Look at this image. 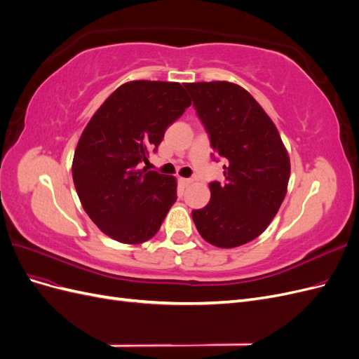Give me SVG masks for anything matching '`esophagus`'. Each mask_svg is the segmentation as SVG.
Wrapping results in <instances>:
<instances>
[{
    "label": "esophagus",
    "mask_w": 359,
    "mask_h": 359,
    "mask_svg": "<svg viewBox=\"0 0 359 359\" xmlns=\"http://www.w3.org/2000/svg\"><path fill=\"white\" fill-rule=\"evenodd\" d=\"M180 181H181V184H182L184 187H189L190 184L193 182V180H191V178H180Z\"/></svg>",
    "instance_id": "1"
}]
</instances>
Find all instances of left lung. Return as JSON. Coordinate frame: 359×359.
I'll return each instance as SVG.
<instances>
[{
	"label": "left lung",
	"mask_w": 359,
	"mask_h": 359,
	"mask_svg": "<svg viewBox=\"0 0 359 359\" xmlns=\"http://www.w3.org/2000/svg\"><path fill=\"white\" fill-rule=\"evenodd\" d=\"M186 88L215 156L227 163L224 182H210L211 199L191 212L193 222L215 247L247 244L266 229L286 196L287 151L274 123L243 86L215 81Z\"/></svg>",
	"instance_id": "obj_1"
}]
</instances>
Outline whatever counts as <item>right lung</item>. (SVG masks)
<instances>
[{"instance_id":"right-lung-1","label":"right lung","mask_w":359,"mask_h":359,"mask_svg":"<svg viewBox=\"0 0 359 359\" xmlns=\"http://www.w3.org/2000/svg\"><path fill=\"white\" fill-rule=\"evenodd\" d=\"M190 104L178 82L132 81L86 124L74 151L73 182L85 212L112 240H151L175 203L177 180L140 166Z\"/></svg>"}]
</instances>
